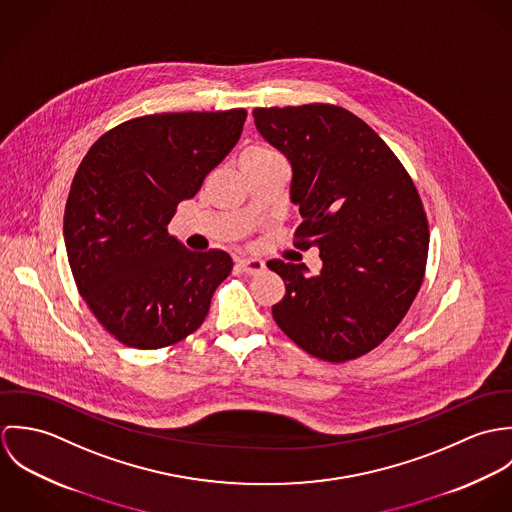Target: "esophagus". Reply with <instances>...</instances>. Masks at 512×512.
<instances>
[{"label":"esophagus","mask_w":512,"mask_h":512,"mask_svg":"<svg viewBox=\"0 0 512 512\" xmlns=\"http://www.w3.org/2000/svg\"><path fill=\"white\" fill-rule=\"evenodd\" d=\"M236 264H238V268H240L242 272H246V274H260V272L266 268L260 258H238Z\"/></svg>","instance_id":"esophagus-1"}]
</instances>
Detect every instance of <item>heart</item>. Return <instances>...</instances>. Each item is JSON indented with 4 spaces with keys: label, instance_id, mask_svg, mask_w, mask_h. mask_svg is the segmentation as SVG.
<instances>
[{
    "label": "heart",
    "instance_id": "heart-1",
    "mask_svg": "<svg viewBox=\"0 0 512 512\" xmlns=\"http://www.w3.org/2000/svg\"><path fill=\"white\" fill-rule=\"evenodd\" d=\"M270 161H282V157L278 155V151H274L272 147L248 146L240 153V165H262V163H270Z\"/></svg>",
    "mask_w": 512,
    "mask_h": 512
}]
</instances>
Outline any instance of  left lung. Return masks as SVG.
<instances>
[{
  "instance_id": "1",
  "label": "left lung",
  "mask_w": 512,
  "mask_h": 512,
  "mask_svg": "<svg viewBox=\"0 0 512 512\" xmlns=\"http://www.w3.org/2000/svg\"><path fill=\"white\" fill-rule=\"evenodd\" d=\"M262 138L292 163L295 246L321 270L270 260L286 284L278 327L309 355L345 363L378 347L420 292L430 230L418 189L380 136L333 104L256 108Z\"/></svg>"
}]
</instances>
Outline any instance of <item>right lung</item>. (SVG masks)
I'll return each mask as SVG.
<instances>
[{"label":"right lung","instance_id":"obj_1","mask_svg":"<svg viewBox=\"0 0 512 512\" xmlns=\"http://www.w3.org/2000/svg\"><path fill=\"white\" fill-rule=\"evenodd\" d=\"M244 122V108L149 114L106 132L78 165L67 256L82 299L120 343L161 349L203 325L232 258L187 250L167 224L236 146Z\"/></svg>","mask_w":512,"mask_h":512}]
</instances>
